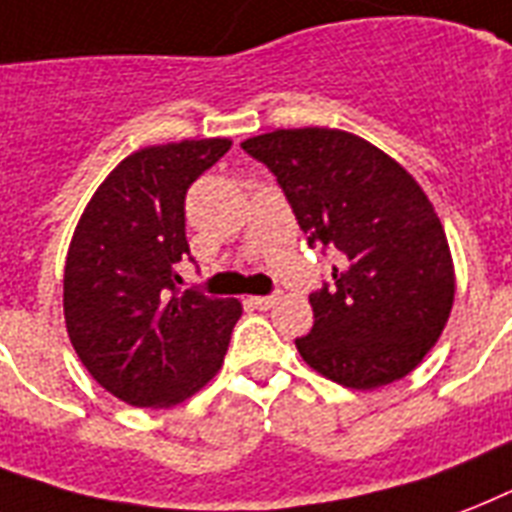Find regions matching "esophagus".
Instances as JSON below:
<instances>
[{
    "instance_id": "esophagus-1",
    "label": "esophagus",
    "mask_w": 512,
    "mask_h": 512,
    "mask_svg": "<svg viewBox=\"0 0 512 512\" xmlns=\"http://www.w3.org/2000/svg\"><path fill=\"white\" fill-rule=\"evenodd\" d=\"M253 304L259 307V310H269V307H275L277 296H253Z\"/></svg>"
}]
</instances>
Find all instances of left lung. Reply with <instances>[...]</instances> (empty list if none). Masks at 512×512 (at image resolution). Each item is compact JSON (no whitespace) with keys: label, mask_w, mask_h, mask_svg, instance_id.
<instances>
[{"label":"left lung","mask_w":512,"mask_h":512,"mask_svg":"<svg viewBox=\"0 0 512 512\" xmlns=\"http://www.w3.org/2000/svg\"><path fill=\"white\" fill-rule=\"evenodd\" d=\"M240 146L275 173L310 248L339 253L334 283L310 293L304 363L352 390L411 374L454 304L449 240L422 186L344 130H275Z\"/></svg>","instance_id":"left-lung-1"}]
</instances>
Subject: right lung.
<instances>
[{"mask_svg":"<svg viewBox=\"0 0 512 512\" xmlns=\"http://www.w3.org/2000/svg\"><path fill=\"white\" fill-rule=\"evenodd\" d=\"M229 138L146 146L95 189L63 269L66 331L82 366L114 398L170 408L211 382L243 315L237 299L181 291L189 256L186 189Z\"/></svg>","mask_w":512,"mask_h":512,"instance_id":"1","label":"right lung"}]
</instances>
